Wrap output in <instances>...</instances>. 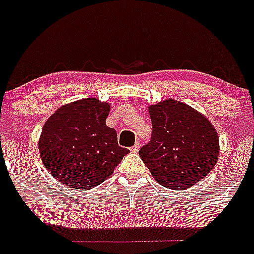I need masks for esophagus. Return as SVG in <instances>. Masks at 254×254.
Segmentation results:
<instances>
[{"label":"esophagus","mask_w":254,"mask_h":254,"mask_svg":"<svg viewBox=\"0 0 254 254\" xmlns=\"http://www.w3.org/2000/svg\"><path fill=\"white\" fill-rule=\"evenodd\" d=\"M139 148H140V143H139V142H137V143L131 147L130 151H131V152H138V151H139Z\"/></svg>","instance_id":"obj_1"}]
</instances>
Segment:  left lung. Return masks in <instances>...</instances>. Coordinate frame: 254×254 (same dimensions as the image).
Instances as JSON below:
<instances>
[{"instance_id":"1","label":"left lung","mask_w":254,"mask_h":254,"mask_svg":"<svg viewBox=\"0 0 254 254\" xmlns=\"http://www.w3.org/2000/svg\"><path fill=\"white\" fill-rule=\"evenodd\" d=\"M148 112L152 137L139 156L157 183L185 190L212 172L219 155L218 133L203 114L174 99L151 104Z\"/></svg>"}]
</instances>
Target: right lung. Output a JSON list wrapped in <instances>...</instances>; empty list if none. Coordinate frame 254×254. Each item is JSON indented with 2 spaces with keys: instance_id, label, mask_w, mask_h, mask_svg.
<instances>
[{
  "instance_id": "right-lung-1",
  "label": "right lung",
  "mask_w": 254,
  "mask_h": 254,
  "mask_svg": "<svg viewBox=\"0 0 254 254\" xmlns=\"http://www.w3.org/2000/svg\"><path fill=\"white\" fill-rule=\"evenodd\" d=\"M110 104L85 98L55 111L42 127L38 151L49 173L64 186L90 190L114 173L127 148L106 125Z\"/></svg>"
}]
</instances>
